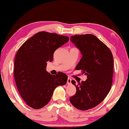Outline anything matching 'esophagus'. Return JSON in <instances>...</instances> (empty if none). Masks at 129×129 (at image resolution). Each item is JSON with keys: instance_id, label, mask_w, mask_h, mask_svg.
<instances>
[{"instance_id": "obj_1", "label": "esophagus", "mask_w": 129, "mask_h": 129, "mask_svg": "<svg viewBox=\"0 0 129 129\" xmlns=\"http://www.w3.org/2000/svg\"><path fill=\"white\" fill-rule=\"evenodd\" d=\"M71 81H72L71 79L68 77V80H67V84H71Z\"/></svg>"}]
</instances>
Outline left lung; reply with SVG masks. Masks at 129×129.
I'll use <instances>...</instances> for the list:
<instances>
[{"label":"left lung","mask_w":129,"mask_h":129,"mask_svg":"<svg viewBox=\"0 0 129 129\" xmlns=\"http://www.w3.org/2000/svg\"><path fill=\"white\" fill-rule=\"evenodd\" d=\"M71 38L82 54L76 69L82 71L87 79L77 85L72 80L76 92L69 100L75 107L84 111L98 106L109 93L113 77V56L109 48L92 34L75 35Z\"/></svg>","instance_id":"obj_1"}]
</instances>
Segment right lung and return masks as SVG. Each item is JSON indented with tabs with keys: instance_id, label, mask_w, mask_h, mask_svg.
Segmentation results:
<instances>
[{
	"instance_id": "obj_1",
	"label": "right lung",
	"mask_w": 129,
	"mask_h": 129,
	"mask_svg": "<svg viewBox=\"0 0 129 129\" xmlns=\"http://www.w3.org/2000/svg\"><path fill=\"white\" fill-rule=\"evenodd\" d=\"M69 41L67 36L41 31L20 47L14 61V75L18 90L27 105L34 109L46 105L54 89L67 83L68 76L62 72L52 75L46 70L53 53Z\"/></svg>"
}]
</instances>
